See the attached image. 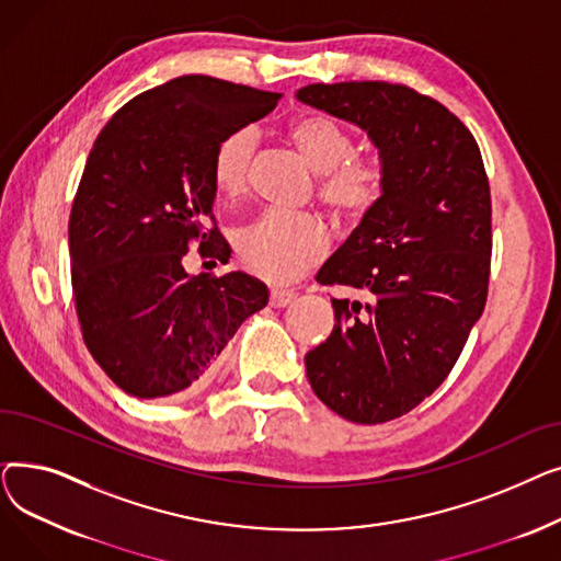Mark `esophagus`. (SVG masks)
<instances>
[{"mask_svg": "<svg viewBox=\"0 0 561 561\" xmlns=\"http://www.w3.org/2000/svg\"><path fill=\"white\" fill-rule=\"evenodd\" d=\"M296 298H298V293L290 290V288H273V290H271V305H273L275 309L288 307Z\"/></svg>", "mask_w": 561, "mask_h": 561, "instance_id": "1", "label": "esophagus"}]
</instances>
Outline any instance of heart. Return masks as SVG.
Segmentation results:
<instances>
[{
    "label": "heart",
    "instance_id": "obj_1",
    "mask_svg": "<svg viewBox=\"0 0 561 561\" xmlns=\"http://www.w3.org/2000/svg\"><path fill=\"white\" fill-rule=\"evenodd\" d=\"M309 165L320 172L318 195L343 216H362L385 193L387 172L375 157H355V140L339 123L322 115L298 117L288 129ZM256 150L252 127L233 129L220 138L211 161L216 191L233 199L245 193ZM236 256L252 275L275 284L300 277L325 256L330 233L311 214L265 211L236 233Z\"/></svg>",
    "mask_w": 561,
    "mask_h": 561
}]
</instances>
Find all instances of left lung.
<instances>
[{
  "instance_id": "obj_1",
  "label": "left lung",
  "mask_w": 561,
  "mask_h": 561,
  "mask_svg": "<svg viewBox=\"0 0 561 561\" xmlns=\"http://www.w3.org/2000/svg\"><path fill=\"white\" fill-rule=\"evenodd\" d=\"M296 98L362 127L387 172L379 202L316 275L364 300H332L336 325L305 357L313 393L339 416L387 423L444 385L484 311L482 154L455 113L402 83H309Z\"/></svg>"
}]
</instances>
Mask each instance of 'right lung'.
Returning a JSON list of instances; mask_svg holds the SVG:
<instances>
[{
	"label": "right lung",
	"mask_w": 561,
	"mask_h": 561,
	"mask_svg": "<svg viewBox=\"0 0 561 561\" xmlns=\"http://www.w3.org/2000/svg\"><path fill=\"white\" fill-rule=\"evenodd\" d=\"M279 98L216 77H176L127 102L88 154L68 225L72 296L85 347L125 393L195 391L241 322L268 305L256 277L188 275L182 261L193 241L229 261L218 227L206 229L216 145Z\"/></svg>",
	"instance_id": "obj_1"
}]
</instances>
